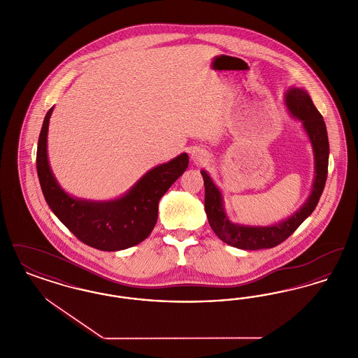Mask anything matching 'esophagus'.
Here are the masks:
<instances>
[{"label": "esophagus", "mask_w": 358, "mask_h": 358, "mask_svg": "<svg viewBox=\"0 0 358 358\" xmlns=\"http://www.w3.org/2000/svg\"><path fill=\"white\" fill-rule=\"evenodd\" d=\"M192 158H193V161L200 162V164H203V162H206V161H208V155L203 153V152H200V150L193 152V153H192Z\"/></svg>", "instance_id": "1"}]
</instances>
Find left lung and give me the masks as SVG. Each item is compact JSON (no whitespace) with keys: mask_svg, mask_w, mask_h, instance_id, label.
Masks as SVG:
<instances>
[{"mask_svg":"<svg viewBox=\"0 0 358 358\" xmlns=\"http://www.w3.org/2000/svg\"><path fill=\"white\" fill-rule=\"evenodd\" d=\"M286 104L291 114L303 123L315 157V178L311 194L305 205L287 220L270 227H245L229 222L222 208L220 190L208 173L201 171L204 178L205 212L209 225L224 243L240 250L273 248L285 241L313 213L324 192L329 165V139L324 118L302 88H289Z\"/></svg>","mask_w":358,"mask_h":358,"instance_id":"left-lung-1","label":"left lung"}]
</instances>
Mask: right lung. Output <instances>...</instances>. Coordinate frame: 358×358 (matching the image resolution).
Masks as SVG:
<instances>
[{
    "label": "right lung",
    "instance_id": "add662e5",
    "mask_svg": "<svg viewBox=\"0 0 358 358\" xmlns=\"http://www.w3.org/2000/svg\"><path fill=\"white\" fill-rule=\"evenodd\" d=\"M52 110L43 122L36 155L40 187L52 212L80 241L101 251L126 250L143 241L157 222L161 197L187 171V154L148 171L129 193L114 201L76 200L59 187L48 164L47 133Z\"/></svg>",
    "mask_w": 358,
    "mask_h": 358
}]
</instances>
